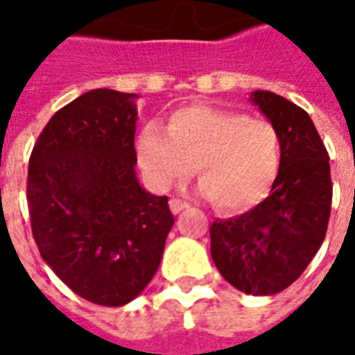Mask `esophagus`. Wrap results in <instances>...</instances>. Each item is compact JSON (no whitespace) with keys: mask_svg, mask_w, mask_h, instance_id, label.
Masks as SVG:
<instances>
[{"mask_svg":"<svg viewBox=\"0 0 355 355\" xmlns=\"http://www.w3.org/2000/svg\"><path fill=\"white\" fill-rule=\"evenodd\" d=\"M169 207H171V211H173V213L177 215V213H180V211H184V209H188V207H190V205H188L186 201L180 200V198H171Z\"/></svg>","mask_w":355,"mask_h":355,"instance_id":"esophagus-1","label":"esophagus"}]
</instances>
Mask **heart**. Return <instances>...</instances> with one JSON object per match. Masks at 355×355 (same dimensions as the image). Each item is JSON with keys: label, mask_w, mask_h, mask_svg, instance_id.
Masks as SVG:
<instances>
[{"label": "heart", "mask_w": 355, "mask_h": 355, "mask_svg": "<svg viewBox=\"0 0 355 355\" xmlns=\"http://www.w3.org/2000/svg\"><path fill=\"white\" fill-rule=\"evenodd\" d=\"M139 159L163 188L184 180L198 167L201 188L216 207L243 211L259 203L274 184L282 142L266 119L188 106L171 114L167 129L157 123L142 129Z\"/></svg>", "instance_id": "heart-1"}]
</instances>
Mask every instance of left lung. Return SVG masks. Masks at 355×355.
<instances>
[{
    "label": "left lung",
    "instance_id": "obj_1",
    "mask_svg": "<svg viewBox=\"0 0 355 355\" xmlns=\"http://www.w3.org/2000/svg\"><path fill=\"white\" fill-rule=\"evenodd\" d=\"M251 98L277 129L279 171L257 207L211 224V257L236 289L275 295L297 282L323 243L333 182L325 144L304 110L272 91Z\"/></svg>",
    "mask_w": 355,
    "mask_h": 355
}]
</instances>
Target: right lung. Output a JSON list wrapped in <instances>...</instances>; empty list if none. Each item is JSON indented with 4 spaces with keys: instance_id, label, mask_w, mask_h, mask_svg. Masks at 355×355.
Wrapping results in <instances>:
<instances>
[{
    "instance_id": "add662e5",
    "label": "right lung",
    "mask_w": 355,
    "mask_h": 355,
    "mask_svg": "<svg viewBox=\"0 0 355 355\" xmlns=\"http://www.w3.org/2000/svg\"><path fill=\"white\" fill-rule=\"evenodd\" d=\"M139 94L93 89L51 117L30 154L26 200L42 259L93 304L123 306L157 272L175 224L137 180Z\"/></svg>"
}]
</instances>
